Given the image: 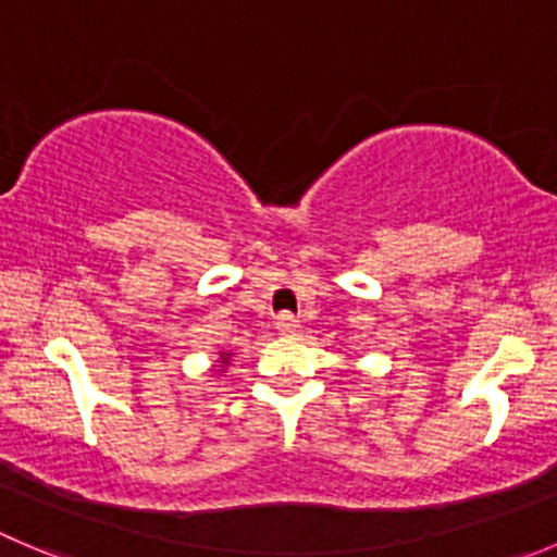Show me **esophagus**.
<instances>
[{
	"label": "esophagus",
	"mask_w": 557,
	"mask_h": 557,
	"mask_svg": "<svg viewBox=\"0 0 557 557\" xmlns=\"http://www.w3.org/2000/svg\"><path fill=\"white\" fill-rule=\"evenodd\" d=\"M275 327H278V333H284V336H293V333H298L300 320L293 311H282V314L275 317Z\"/></svg>",
	"instance_id": "obj_1"
}]
</instances>
